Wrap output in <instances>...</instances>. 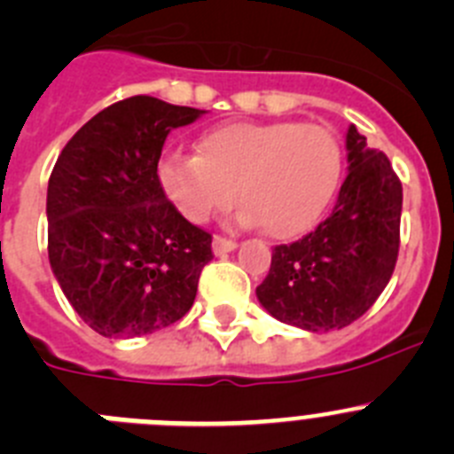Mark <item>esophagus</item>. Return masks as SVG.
<instances>
[{
    "mask_svg": "<svg viewBox=\"0 0 454 454\" xmlns=\"http://www.w3.org/2000/svg\"><path fill=\"white\" fill-rule=\"evenodd\" d=\"M237 248V244L232 239H226V237H215L213 239V251H215V255H226V253H231V251H235Z\"/></svg>",
    "mask_w": 454,
    "mask_h": 454,
    "instance_id": "esophagus-1",
    "label": "esophagus"
}]
</instances>
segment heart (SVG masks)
<instances>
[{
  "instance_id": "b5f03b06",
  "label": "heart",
  "mask_w": 454,
  "mask_h": 454,
  "mask_svg": "<svg viewBox=\"0 0 454 454\" xmlns=\"http://www.w3.org/2000/svg\"><path fill=\"white\" fill-rule=\"evenodd\" d=\"M342 168L340 141L329 127L228 122L203 134L197 156H165L159 181L188 222L206 223L237 192L241 226L264 223L273 239H294L323 217L340 188Z\"/></svg>"
}]
</instances>
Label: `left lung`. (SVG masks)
Instances as JSON below:
<instances>
[{
  "instance_id": "obj_1",
  "label": "left lung",
  "mask_w": 454,
  "mask_h": 454,
  "mask_svg": "<svg viewBox=\"0 0 454 454\" xmlns=\"http://www.w3.org/2000/svg\"><path fill=\"white\" fill-rule=\"evenodd\" d=\"M345 147L347 179L332 215L302 239L275 247L255 291L275 320L313 333L358 320L383 294L399 255V176L354 125Z\"/></svg>"
}]
</instances>
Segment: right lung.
<instances>
[{
  "instance_id": "1",
  "label": "right lung",
  "mask_w": 454,
  "mask_h": 454,
  "mask_svg": "<svg viewBox=\"0 0 454 454\" xmlns=\"http://www.w3.org/2000/svg\"><path fill=\"white\" fill-rule=\"evenodd\" d=\"M131 96L84 122L46 190L49 262L62 294L105 338H134L190 311L213 237L181 217L159 181L165 138L203 116Z\"/></svg>"
}]
</instances>
